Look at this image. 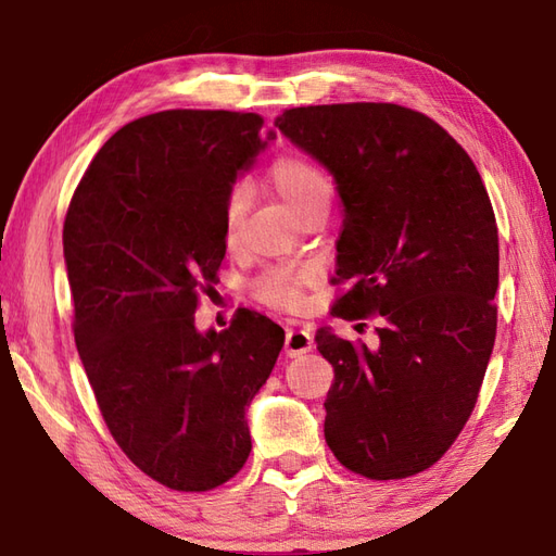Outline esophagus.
Segmentation results:
<instances>
[{"mask_svg": "<svg viewBox=\"0 0 556 556\" xmlns=\"http://www.w3.org/2000/svg\"><path fill=\"white\" fill-rule=\"evenodd\" d=\"M314 348V336L312 331H304V328H287L285 338V353L287 357L304 355Z\"/></svg>", "mask_w": 556, "mask_h": 556, "instance_id": "esophagus-1", "label": "esophagus"}]
</instances>
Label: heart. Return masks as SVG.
Masks as SVG:
<instances>
[{
  "label": "heart",
  "mask_w": 556,
  "mask_h": 556,
  "mask_svg": "<svg viewBox=\"0 0 556 556\" xmlns=\"http://www.w3.org/2000/svg\"><path fill=\"white\" fill-rule=\"evenodd\" d=\"M269 184L299 218L316 205H328L333 195L331 178L314 159L304 154H281L269 166ZM248 213V195L232 188L223 205V242L232 250L240 238V225ZM316 265H277L267 267L252 281V296L279 312H299L304 306L306 289L318 279Z\"/></svg>",
  "instance_id": "1"
}]
</instances>
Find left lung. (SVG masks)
I'll return each mask as SVG.
<instances>
[{
	"mask_svg": "<svg viewBox=\"0 0 556 556\" xmlns=\"http://www.w3.org/2000/svg\"><path fill=\"white\" fill-rule=\"evenodd\" d=\"M277 127L336 176L345 205L331 314L378 318L375 345L328 328L324 434L357 476L397 481L446 454L481 392L497 306V225L466 149L394 102L291 108ZM365 328V324H357Z\"/></svg>",
	"mask_w": 556,
	"mask_h": 556,
	"instance_id": "left-lung-1",
	"label": "left lung"
}]
</instances>
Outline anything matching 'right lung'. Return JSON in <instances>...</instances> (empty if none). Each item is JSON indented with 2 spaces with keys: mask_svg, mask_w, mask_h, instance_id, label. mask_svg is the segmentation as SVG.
Here are the masks:
<instances>
[{
  "mask_svg": "<svg viewBox=\"0 0 556 556\" xmlns=\"http://www.w3.org/2000/svg\"><path fill=\"white\" fill-rule=\"evenodd\" d=\"M257 112L164 110L117 129L63 223L73 333L112 439L172 491H213L244 466V409L285 331L250 308L195 331L225 257L223 205L265 142ZM271 137V135H269Z\"/></svg>",
  "mask_w": 556,
  "mask_h": 556,
  "instance_id": "obj_1",
  "label": "right lung"
}]
</instances>
